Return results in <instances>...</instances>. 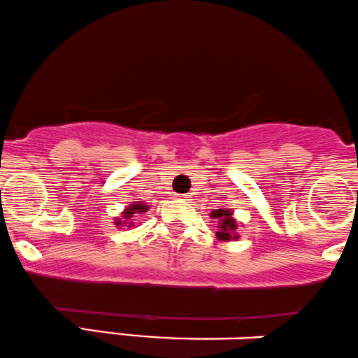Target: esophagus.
Wrapping results in <instances>:
<instances>
[{
  "mask_svg": "<svg viewBox=\"0 0 358 358\" xmlns=\"http://www.w3.org/2000/svg\"><path fill=\"white\" fill-rule=\"evenodd\" d=\"M189 194H178V199H180V201H189Z\"/></svg>",
  "mask_w": 358,
  "mask_h": 358,
  "instance_id": "1",
  "label": "esophagus"
}]
</instances>
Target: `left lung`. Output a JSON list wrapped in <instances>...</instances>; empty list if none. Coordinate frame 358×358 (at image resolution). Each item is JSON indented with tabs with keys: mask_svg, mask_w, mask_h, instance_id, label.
<instances>
[{
	"mask_svg": "<svg viewBox=\"0 0 358 358\" xmlns=\"http://www.w3.org/2000/svg\"><path fill=\"white\" fill-rule=\"evenodd\" d=\"M211 217L217 220V228H220L216 231L217 238L226 239V241L236 238V234L233 233L236 229V221H234L233 213L228 211V209H216V211L211 213Z\"/></svg>",
	"mask_w": 358,
	"mask_h": 358,
	"instance_id": "obj_1",
	"label": "left lung"
}]
</instances>
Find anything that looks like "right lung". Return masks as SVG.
I'll return each instance as SVG.
<instances>
[{
	"mask_svg": "<svg viewBox=\"0 0 358 358\" xmlns=\"http://www.w3.org/2000/svg\"><path fill=\"white\" fill-rule=\"evenodd\" d=\"M145 206H142L141 203H136V204H132L130 206V208L127 209V211L124 213V221H130V217H132V214H136V213H144L145 211ZM117 224H129V228L132 224H130V222H122V221H117Z\"/></svg>",
	"mask_w": 358,
	"mask_h": 358,
	"instance_id": "right-lung-1",
	"label": "right lung"
}]
</instances>
